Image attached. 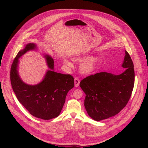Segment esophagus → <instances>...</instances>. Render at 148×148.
Segmentation results:
<instances>
[{"instance_id":"obj_1","label":"esophagus","mask_w":148,"mask_h":148,"mask_svg":"<svg viewBox=\"0 0 148 148\" xmlns=\"http://www.w3.org/2000/svg\"><path fill=\"white\" fill-rule=\"evenodd\" d=\"M79 82H80V81H79V79L77 77H75L74 78V84H75V87H78L79 85Z\"/></svg>"}]
</instances>
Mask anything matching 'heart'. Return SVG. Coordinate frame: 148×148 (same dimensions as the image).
<instances>
[{"label": "heart", "mask_w": 148, "mask_h": 148, "mask_svg": "<svg viewBox=\"0 0 148 148\" xmlns=\"http://www.w3.org/2000/svg\"><path fill=\"white\" fill-rule=\"evenodd\" d=\"M81 57H78L74 58L75 61H80ZM98 62V58L97 57H90L82 60L81 62L79 69L81 73L83 74H89L92 72L96 67V66ZM65 64L67 66H70V62L67 60H65Z\"/></svg>", "instance_id": "b5f03b06"}]
</instances>
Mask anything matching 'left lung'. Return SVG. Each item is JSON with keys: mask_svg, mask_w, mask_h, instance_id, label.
<instances>
[{"mask_svg": "<svg viewBox=\"0 0 148 148\" xmlns=\"http://www.w3.org/2000/svg\"><path fill=\"white\" fill-rule=\"evenodd\" d=\"M122 67L125 71L119 75L101 72L80 82L79 86L86 94L84 106L94 120L99 121L115 116L127 104L134 86L135 72L132 60L126 51Z\"/></svg>", "mask_w": 148, "mask_h": 148, "instance_id": "left-lung-1", "label": "left lung"}]
</instances>
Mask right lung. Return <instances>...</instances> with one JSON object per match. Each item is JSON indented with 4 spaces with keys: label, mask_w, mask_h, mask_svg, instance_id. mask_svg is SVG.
<instances>
[{
    "label": "right lung",
    "mask_w": 148,
    "mask_h": 148,
    "mask_svg": "<svg viewBox=\"0 0 148 148\" xmlns=\"http://www.w3.org/2000/svg\"><path fill=\"white\" fill-rule=\"evenodd\" d=\"M36 49L34 43H28L18 51L11 67V84L17 99L31 115L49 120L60 115L68 92L74 87V78L70 74L55 72L53 58L45 54L50 70H47L43 80L36 85L24 82L18 74V59L27 51Z\"/></svg>",
    "instance_id": "right-lung-1"
}]
</instances>
